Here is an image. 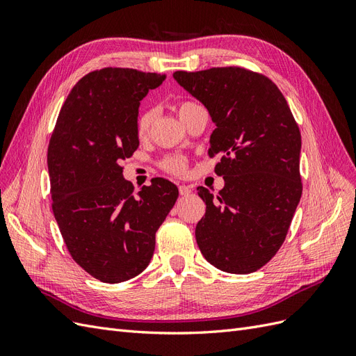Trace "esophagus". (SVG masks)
Here are the masks:
<instances>
[{
  "instance_id": "1",
  "label": "esophagus",
  "mask_w": 356,
  "mask_h": 356,
  "mask_svg": "<svg viewBox=\"0 0 356 356\" xmlns=\"http://www.w3.org/2000/svg\"><path fill=\"white\" fill-rule=\"evenodd\" d=\"M178 190H179V195L181 196H188L190 193H191V188L188 186H179Z\"/></svg>"
}]
</instances>
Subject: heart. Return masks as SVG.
I'll return each mask as SVG.
<instances>
[{"label": "heart", "instance_id": "heart-1", "mask_svg": "<svg viewBox=\"0 0 356 356\" xmlns=\"http://www.w3.org/2000/svg\"><path fill=\"white\" fill-rule=\"evenodd\" d=\"M196 106H199V104H196L195 101L186 99V101H179L175 105V108H177V113H178L181 120H184V118L188 115V113L195 110ZM153 120H154L153 110H144L138 114L136 134L139 138H144L148 135L149 129H152ZM161 168H163L166 172H169V174L182 175V174H186V170H187V160L182 156H169L163 161H161Z\"/></svg>", "mask_w": 356, "mask_h": 356}]
</instances>
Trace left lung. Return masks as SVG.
<instances>
[{"label": "left lung", "mask_w": 356, "mask_h": 356, "mask_svg": "<svg viewBox=\"0 0 356 356\" xmlns=\"http://www.w3.org/2000/svg\"><path fill=\"white\" fill-rule=\"evenodd\" d=\"M174 79L207 106L215 131L209 157L221 156L217 197L197 187L207 203L196 225L203 257L222 272L252 273L282 246L303 191L301 135L277 86L241 67L175 71Z\"/></svg>", "instance_id": "obj_1"}]
</instances>
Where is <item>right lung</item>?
I'll return each mask as SVG.
<instances>
[{"instance_id": "add662e5", "label": "right lung", "mask_w": 356, "mask_h": 356, "mask_svg": "<svg viewBox=\"0 0 356 356\" xmlns=\"http://www.w3.org/2000/svg\"><path fill=\"white\" fill-rule=\"evenodd\" d=\"M165 79L115 67L86 74L50 136L53 213L72 260L101 282H124L144 270L178 199L177 186L163 178L135 193L122 166L139 145V101Z\"/></svg>"}]
</instances>
